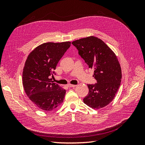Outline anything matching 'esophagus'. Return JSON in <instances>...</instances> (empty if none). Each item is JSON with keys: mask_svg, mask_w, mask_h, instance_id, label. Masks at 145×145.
Returning a JSON list of instances; mask_svg holds the SVG:
<instances>
[{"mask_svg": "<svg viewBox=\"0 0 145 145\" xmlns=\"http://www.w3.org/2000/svg\"><path fill=\"white\" fill-rule=\"evenodd\" d=\"M68 87H75L76 85H72V84H68L67 85Z\"/></svg>", "mask_w": 145, "mask_h": 145, "instance_id": "34e87169", "label": "esophagus"}]
</instances>
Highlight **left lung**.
Returning a JSON list of instances; mask_svg holds the SVG:
<instances>
[{
    "label": "left lung",
    "instance_id": "8db88e82",
    "mask_svg": "<svg viewBox=\"0 0 145 145\" xmlns=\"http://www.w3.org/2000/svg\"><path fill=\"white\" fill-rule=\"evenodd\" d=\"M89 68L94 69L97 83L89 84V93L83 99L94 109L106 106L115 97L120 86L121 70L117 56L101 39L90 36L72 42Z\"/></svg>",
    "mask_w": 145,
    "mask_h": 145
}]
</instances>
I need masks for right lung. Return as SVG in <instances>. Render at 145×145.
<instances>
[{
  "instance_id": "1",
  "label": "right lung",
  "mask_w": 145,
  "mask_h": 145,
  "mask_svg": "<svg viewBox=\"0 0 145 145\" xmlns=\"http://www.w3.org/2000/svg\"><path fill=\"white\" fill-rule=\"evenodd\" d=\"M71 42H48L31 52L24 68L22 80L26 94L36 106L45 111L63 102L66 90L52 80L54 70Z\"/></svg>"
}]
</instances>
